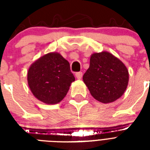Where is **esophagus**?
I'll return each mask as SVG.
<instances>
[{
	"mask_svg": "<svg viewBox=\"0 0 150 150\" xmlns=\"http://www.w3.org/2000/svg\"><path fill=\"white\" fill-rule=\"evenodd\" d=\"M75 77L77 78L78 79H81L82 78V72H81V71L76 72L75 73Z\"/></svg>",
	"mask_w": 150,
	"mask_h": 150,
	"instance_id": "esophagus-1",
	"label": "esophagus"
}]
</instances>
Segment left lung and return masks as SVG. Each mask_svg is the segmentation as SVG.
Wrapping results in <instances>:
<instances>
[{
    "mask_svg": "<svg viewBox=\"0 0 150 150\" xmlns=\"http://www.w3.org/2000/svg\"><path fill=\"white\" fill-rule=\"evenodd\" d=\"M83 81L94 98L103 103L120 98L128 83L125 65L108 52L95 53L90 57L89 68Z\"/></svg>",
    "mask_w": 150,
    "mask_h": 150,
    "instance_id": "8db88e82",
    "label": "left lung"
}]
</instances>
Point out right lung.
Wrapping results in <instances>:
<instances>
[{"label": "right lung", "instance_id": "right-lung-1", "mask_svg": "<svg viewBox=\"0 0 150 150\" xmlns=\"http://www.w3.org/2000/svg\"><path fill=\"white\" fill-rule=\"evenodd\" d=\"M27 79L33 94L47 104L61 102L75 81L68 61L58 53H49L35 61Z\"/></svg>", "mask_w": 150, "mask_h": 150}]
</instances>
